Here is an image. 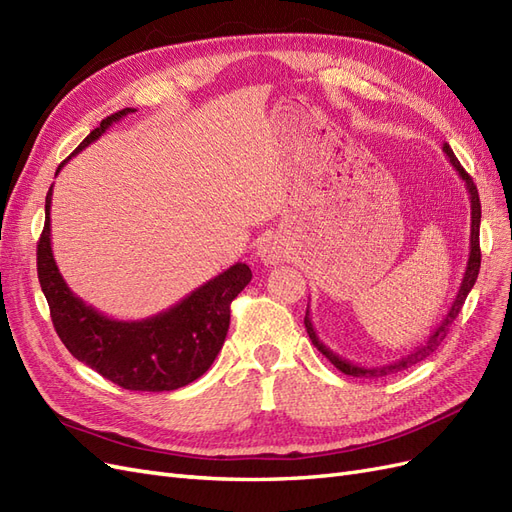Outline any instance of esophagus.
I'll return each instance as SVG.
<instances>
[{
	"mask_svg": "<svg viewBox=\"0 0 512 512\" xmlns=\"http://www.w3.org/2000/svg\"><path fill=\"white\" fill-rule=\"evenodd\" d=\"M258 256H260V260H265L267 265H275V262H280L284 258L282 241L273 235L265 237L258 245Z\"/></svg>",
	"mask_w": 512,
	"mask_h": 512,
	"instance_id": "34e87169",
	"label": "esophagus"
}]
</instances>
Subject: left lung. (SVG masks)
I'll list each match as a JSON object with an SVG mask.
<instances>
[{
    "label": "left lung",
    "mask_w": 512,
    "mask_h": 512,
    "mask_svg": "<svg viewBox=\"0 0 512 512\" xmlns=\"http://www.w3.org/2000/svg\"><path fill=\"white\" fill-rule=\"evenodd\" d=\"M442 151L448 156V160H451V164L455 166V170L459 173V177L466 181V190L470 194V205H472V224H470V256H468V265H466V273H463V280H461V286H459V292L457 297L451 305V309H448V314L444 316V320L438 324L436 329L431 331V335L427 337V342L418 346L414 352H410L408 356H404V359H399L391 365H380V367H361V365H354L346 359H342V356H337L333 350H329L327 346H324L316 331H314V324H312V318H309V305H307V312H305V329H307V335L309 339H312V344L327 356V359L342 371V374L346 376H354V378H382V376H389V374H395V371H401V369H408L416 363L425 361L427 356L431 352H436L438 346L444 342V337L448 333V327H451L453 320L459 316L463 303H466V297L468 292L472 290L476 277H478V269H480V243H478V235H480V198H478V190L476 185L472 181V177L463 170V166L459 164V160L455 158L453 149L448 147V143H444Z\"/></svg>",
    "instance_id": "8db88e82"
}]
</instances>
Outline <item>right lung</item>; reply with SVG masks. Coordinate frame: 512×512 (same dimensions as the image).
Segmentation results:
<instances>
[{
  "label": "right lung",
  "mask_w": 512,
  "mask_h": 512,
  "mask_svg": "<svg viewBox=\"0 0 512 512\" xmlns=\"http://www.w3.org/2000/svg\"><path fill=\"white\" fill-rule=\"evenodd\" d=\"M130 113H134L132 108H123L102 119L72 156L98 141L115 121ZM68 160L59 164L57 173ZM51 196L53 185L44 203L38 280L51 309L53 327L74 359L128 391H175L203 376L224 346L230 303L250 284V267L237 262L151 318L113 320L76 297L61 277L51 250Z\"/></svg>",
  "instance_id": "add662e5"
}]
</instances>
